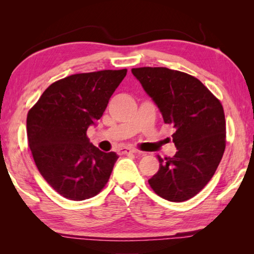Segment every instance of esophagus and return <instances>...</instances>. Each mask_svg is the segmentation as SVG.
<instances>
[{
    "label": "esophagus",
    "instance_id": "1",
    "mask_svg": "<svg viewBox=\"0 0 254 254\" xmlns=\"http://www.w3.org/2000/svg\"><path fill=\"white\" fill-rule=\"evenodd\" d=\"M119 154H128V153H137L135 149H131V148H121L119 149ZM140 153V152H139Z\"/></svg>",
    "mask_w": 254,
    "mask_h": 254
}]
</instances>
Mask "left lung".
I'll use <instances>...</instances> for the list:
<instances>
[{"mask_svg":"<svg viewBox=\"0 0 254 254\" xmlns=\"http://www.w3.org/2000/svg\"><path fill=\"white\" fill-rule=\"evenodd\" d=\"M152 98L163 122L175 127L173 158L158 156L159 170L149 179L157 195L185 201L203 189L216 171L225 150V117L221 102L200 80L166 67L132 68Z\"/></svg>","mask_w":254,"mask_h":254,"instance_id":"1","label":"left lung"}]
</instances>
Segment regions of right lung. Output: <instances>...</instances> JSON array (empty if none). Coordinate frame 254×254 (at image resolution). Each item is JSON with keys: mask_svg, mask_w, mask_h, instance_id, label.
<instances>
[{"mask_svg": "<svg viewBox=\"0 0 254 254\" xmlns=\"http://www.w3.org/2000/svg\"><path fill=\"white\" fill-rule=\"evenodd\" d=\"M127 71L68 76L51 84L29 111L28 142L37 168L67 199L91 198L109 182L119 156L101 151L86 133L102 118Z\"/></svg>", "mask_w": 254, "mask_h": 254, "instance_id": "right-lung-1", "label": "right lung"}]
</instances>
